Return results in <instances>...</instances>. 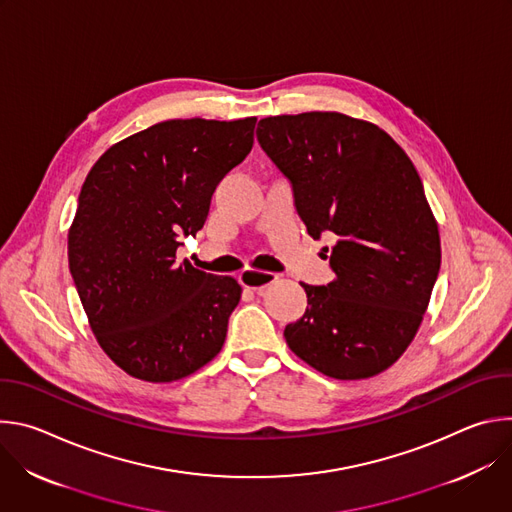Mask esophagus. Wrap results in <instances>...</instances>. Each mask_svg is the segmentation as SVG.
Masks as SVG:
<instances>
[{"mask_svg":"<svg viewBox=\"0 0 512 512\" xmlns=\"http://www.w3.org/2000/svg\"><path fill=\"white\" fill-rule=\"evenodd\" d=\"M243 287L255 291L257 296H261L263 291L277 279L273 273L269 271H255V269H245L241 275H239Z\"/></svg>","mask_w":512,"mask_h":512,"instance_id":"34e87169","label":"esophagus"}]
</instances>
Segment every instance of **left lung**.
I'll list each match as a JSON object with an SVG mask.
<instances>
[{
	"label": "left lung",
	"mask_w": 512,
	"mask_h": 512,
	"mask_svg": "<svg viewBox=\"0 0 512 512\" xmlns=\"http://www.w3.org/2000/svg\"><path fill=\"white\" fill-rule=\"evenodd\" d=\"M257 139L294 186L308 235L334 237L328 285L302 283L304 316L285 342L318 373L358 381L413 342L442 263L437 221L401 145L336 111L265 117Z\"/></svg>",
	"instance_id": "1"
}]
</instances>
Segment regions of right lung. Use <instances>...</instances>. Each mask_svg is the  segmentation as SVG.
Wrapping results in <instances>:
<instances>
[{
	"label": "right lung",
	"mask_w": 512,
	"mask_h": 512,
	"mask_svg": "<svg viewBox=\"0 0 512 512\" xmlns=\"http://www.w3.org/2000/svg\"><path fill=\"white\" fill-rule=\"evenodd\" d=\"M255 121L156 123L113 143L85 178L68 267L99 346L129 377L184 379L225 344L239 281L178 263L176 249L251 152Z\"/></svg>",
	"instance_id": "add662e5"
}]
</instances>
